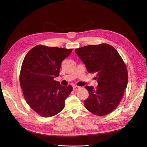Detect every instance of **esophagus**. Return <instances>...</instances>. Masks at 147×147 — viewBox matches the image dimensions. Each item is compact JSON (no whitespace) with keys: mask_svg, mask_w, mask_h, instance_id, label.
I'll list each match as a JSON object with an SVG mask.
<instances>
[{"mask_svg":"<svg viewBox=\"0 0 147 147\" xmlns=\"http://www.w3.org/2000/svg\"><path fill=\"white\" fill-rule=\"evenodd\" d=\"M80 88V87H79L78 86H73V90L74 91H77V90H79Z\"/></svg>","mask_w":147,"mask_h":147,"instance_id":"1","label":"esophagus"}]
</instances>
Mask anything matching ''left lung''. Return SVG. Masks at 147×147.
I'll list each match as a JSON object with an SVG mask.
<instances>
[{
    "mask_svg": "<svg viewBox=\"0 0 147 147\" xmlns=\"http://www.w3.org/2000/svg\"><path fill=\"white\" fill-rule=\"evenodd\" d=\"M88 72L96 74V89L86 86L89 96L84 101L86 109L97 116L108 115L117 107L128 82L126 65L113 47L107 43L75 49Z\"/></svg>",
    "mask_w": 147,
    "mask_h": 147,
    "instance_id": "left-lung-1",
    "label": "left lung"
}]
</instances>
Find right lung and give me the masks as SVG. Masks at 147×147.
Listing matches in <instances>:
<instances>
[{"label": "right lung", "mask_w": 147, "mask_h": 147, "mask_svg": "<svg viewBox=\"0 0 147 147\" xmlns=\"http://www.w3.org/2000/svg\"><path fill=\"white\" fill-rule=\"evenodd\" d=\"M72 49L34 47L27 53L21 65L20 82L24 98L34 112L48 118L59 113L73 88L61 86L54 80L58 77L62 61Z\"/></svg>", "instance_id": "right-lung-1"}]
</instances>
